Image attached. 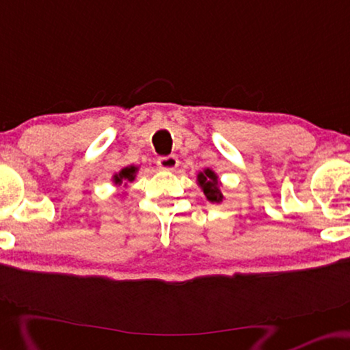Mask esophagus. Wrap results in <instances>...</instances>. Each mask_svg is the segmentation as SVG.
Listing matches in <instances>:
<instances>
[{
    "instance_id": "1",
    "label": "esophagus",
    "mask_w": 350,
    "mask_h": 350,
    "mask_svg": "<svg viewBox=\"0 0 350 350\" xmlns=\"http://www.w3.org/2000/svg\"><path fill=\"white\" fill-rule=\"evenodd\" d=\"M157 165L160 170L163 171H173L177 165H179V161H177L176 155H161L157 160Z\"/></svg>"
}]
</instances>
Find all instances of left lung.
Masks as SVG:
<instances>
[{
	"label": "left lung",
	"instance_id": "obj_1",
	"mask_svg": "<svg viewBox=\"0 0 350 350\" xmlns=\"http://www.w3.org/2000/svg\"><path fill=\"white\" fill-rule=\"evenodd\" d=\"M198 182L202 187V191L208 201L220 202L223 200V195L218 189V177L215 176L212 170H206L204 173L198 174Z\"/></svg>",
	"mask_w": 350,
	"mask_h": 350
}]
</instances>
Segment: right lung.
Segmentation results:
<instances>
[{
    "instance_id": "add662e5",
    "label": "right lung",
    "mask_w": 350,
    "mask_h": 350,
    "mask_svg": "<svg viewBox=\"0 0 350 350\" xmlns=\"http://www.w3.org/2000/svg\"><path fill=\"white\" fill-rule=\"evenodd\" d=\"M135 173H137V168H135V166H127V168H124L121 171V173L114 176V182H116V184H122L125 180L132 182L135 179Z\"/></svg>"
}]
</instances>
